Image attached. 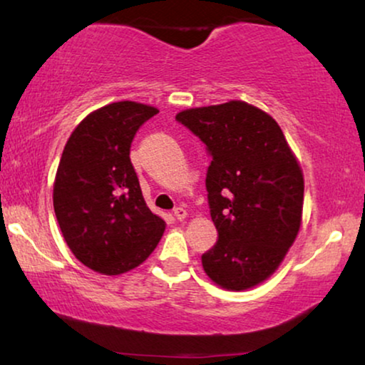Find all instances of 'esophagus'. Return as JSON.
<instances>
[{
    "label": "esophagus",
    "instance_id": "1",
    "mask_svg": "<svg viewBox=\"0 0 365 365\" xmlns=\"http://www.w3.org/2000/svg\"><path fill=\"white\" fill-rule=\"evenodd\" d=\"M186 216H187L186 209H182V207L174 209V217H176L178 221H182V219H186Z\"/></svg>",
    "mask_w": 365,
    "mask_h": 365
}]
</instances>
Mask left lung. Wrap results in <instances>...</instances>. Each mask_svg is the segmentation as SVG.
Here are the masks:
<instances>
[{"mask_svg": "<svg viewBox=\"0 0 365 365\" xmlns=\"http://www.w3.org/2000/svg\"><path fill=\"white\" fill-rule=\"evenodd\" d=\"M176 121L211 156L206 189L217 241L202 254L204 271L231 291L257 286L301 227L304 178L282 129L244 101L186 109Z\"/></svg>", "mask_w": 365, "mask_h": 365, "instance_id": "left-lung-1", "label": "left lung"}]
</instances>
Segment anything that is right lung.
Segmentation results:
<instances>
[{
  "instance_id": "1",
  "label": "right lung",
  "mask_w": 365,
  "mask_h": 365,
  "mask_svg": "<svg viewBox=\"0 0 365 365\" xmlns=\"http://www.w3.org/2000/svg\"><path fill=\"white\" fill-rule=\"evenodd\" d=\"M159 111L134 101L108 104L79 123L64 146L53 204L63 237L93 271L116 276L146 261L166 224L149 211L131 143Z\"/></svg>"
}]
</instances>
